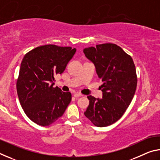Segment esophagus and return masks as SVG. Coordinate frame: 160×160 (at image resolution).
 I'll return each mask as SVG.
<instances>
[{"label":"esophagus","mask_w":160,"mask_h":160,"mask_svg":"<svg viewBox=\"0 0 160 160\" xmlns=\"http://www.w3.org/2000/svg\"><path fill=\"white\" fill-rule=\"evenodd\" d=\"M82 96H83L82 94H80V93H75L74 94V97H75V98H78V97H82Z\"/></svg>","instance_id":"1"}]
</instances>
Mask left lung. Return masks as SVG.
Here are the masks:
<instances>
[{
	"label": "left lung",
	"mask_w": 160,
	"mask_h": 160,
	"mask_svg": "<svg viewBox=\"0 0 160 160\" xmlns=\"http://www.w3.org/2000/svg\"><path fill=\"white\" fill-rule=\"evenodd\" d=\"M83 52L103 83L102 99L88 96L90 104L85 115L94 126H110L121 118L134 97L138 80L133 61L120 47L110 43L85 48Z\"/></svg>",
	"instance_id": "8db88e82"
}]
</instances>
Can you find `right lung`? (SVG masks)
<instances>
[{"label":"right lung","mask_w":160,"mask_h":160,"mask_svg":"<svg viewBox=\"0 0 160 160\" xmlns=\"http://www.w3.org/2000/svg\"><path fill=\"white\" fill-rule=\"evenodd\" d=\"M76 48L48 44L25 54L17 80L20 104L29 119L49 126L61 117L71 101V93L53 88L54 77L61 74Z\"/></svg>","instance_id":"1"}]
</instances>
